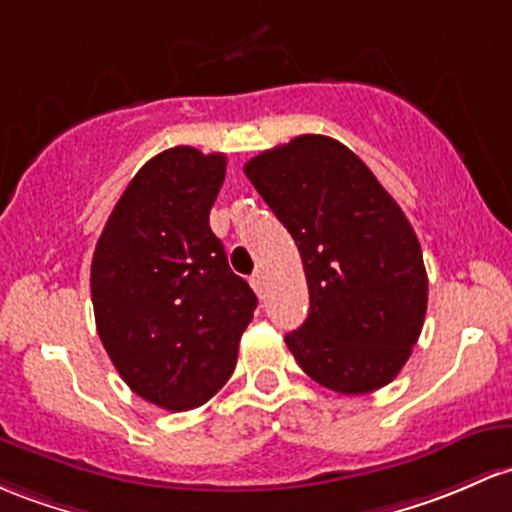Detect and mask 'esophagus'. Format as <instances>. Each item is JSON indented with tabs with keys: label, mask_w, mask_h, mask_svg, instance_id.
Instances as JSON below:
<instances>
[{
	"label": "esophagus",
	"mask_w": 512,
	"mask_h": 512,
	"mask_svg": "<svg viewBox=\"0 0 512 512\" xmlns=\"http://www.w3.org/2000/svg\"><path fill=\"white\" fill-rule=\"evenodd\" d=\"M250 286H252V289H255V294L262 299V294H265V274H262V272L252 274V277H250Z\"/></svg>",
	"instance_id": "1"
}]
</instances>
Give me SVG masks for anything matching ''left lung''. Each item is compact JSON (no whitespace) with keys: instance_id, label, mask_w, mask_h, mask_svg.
Returning a JSON list of instances; mask_svg holds the SVG:
<instances>
[{"instance_id":"obj_1","label":"left lung","mask_w":512,"mask_h":512,"mask_svg":"<svg viewBox=\"0 0 512 512\" xmlns=\"http://www.w3.org/2000/svg\"><path fill=\"white\" fill-rule=\"evenodd\" d=\"M245 174L301 252L311 311L284 338L299 367L347 396L389 384L411 357L428 308L423 250L406 213L328 136L265 150Z\"/></svg>"}]
</instances>
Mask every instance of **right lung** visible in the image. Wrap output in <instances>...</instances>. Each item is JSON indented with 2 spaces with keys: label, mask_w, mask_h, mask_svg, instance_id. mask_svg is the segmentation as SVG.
Segmentation results:
<instances>
[{
  "label": "right lung",
  "mask_w": 512,
  "mask_h": 512,
  "mask_svg": "<svg viewBox=\"0 0 512 512\" xmlns=\"http://www.w3.org/2000/svg\"><path fill=\"white\" fill-rule=\"evenodd\" d=\"M226 155L189 145L140 167L92 257L97 333L116 372L145 401L192 411L221 389L257 308L228 267L209 213Z\"/></svg>",
  "instance_id": "1"
}]
</instances>
